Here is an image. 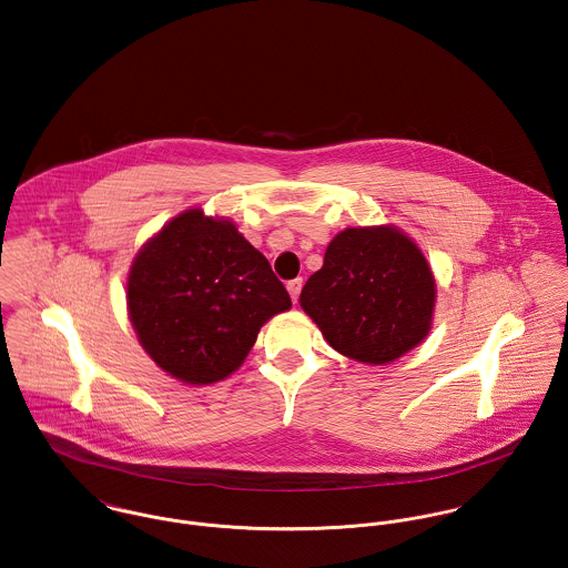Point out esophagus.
<instances>
[{
    "instance_id": "1",
    "label": "esophagus",
    "mask_w": 568,
    "mask_h": 568,
    "mask_svg": "<svg viewBox=\"0 0 568 568\" xmlns=\"http://www.w3.org/2000/svg\"><path fill=\"white\" fill-rule=\"evenodd\" d=\"M301 290H303V278H294L287 283V292L292 296L294 303H298V296H301Z\"/></svg>"
}]
</instances>
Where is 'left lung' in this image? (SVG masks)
Returning <instances> with one entry per match:
<instances>
[{
    "label": "left lung",
    "mask_w": 568,
    "mask_h": 568,
    "mask_svg": "<svg viewBox=\"0 0 568 568\" xmlns=\"http://www.w3.org/2000/svg\"><path fill=\"white\" fill-rule=\"evenodd\" d=\"M435 292L426 257L406 235L393 226H363L328 244L301 305L337 352L383 365L428 335Z\"/></svg>",
    "instance_id": "obj_1"
}]
</instances>
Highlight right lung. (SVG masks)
<instances>
[{
  "label": "right lung",
  "instance_id": "1",
  "mask_svg": "<svg viewBox=\"0 0 568 568\" xmlns=\"http://www.w3.org/2000/svg\"><path fill=\"white\" fill-rule=\"evenodd\" d=\"M128 306L142 348L164 372L210 385L242 365L263 324L292 301L235 224L190 210L133 260Z\"/></svg>",
  "mask_w": 568,
  "mask_h": 568
}]
</instances>
